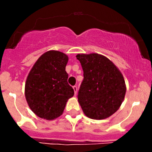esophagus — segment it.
<instances>
[{
    "label": "esophagus",
    "mask_w": 152,
    "mask_h": 152,
    "mask_svg": "<svg viewBox=\"0 0 152 152\" xmlns=\"http://www.w3.org/2000/svg\"><path fill=\"white\" fill-rule=\"evenodd\" d=\"M73 90H74V93H75V95H76V93H77V91H78L77 87H76V86H73Z\"/></svg>",
    "instance_id": "34e87169"
}]
</instances>
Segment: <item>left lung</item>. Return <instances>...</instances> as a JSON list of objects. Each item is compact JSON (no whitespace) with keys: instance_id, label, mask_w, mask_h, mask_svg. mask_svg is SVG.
Returning <instances> with one entry per match:
<instances>
[{"instance_id":"8db88e82","label":"left lung","mask_w":152,"mask_h":152,"mask_svg":"<svg viewBox=\"0 0 152 152\" xmlns=\"http://www.w3.org/2000/svg\"><path fill=\"white\" fill-rule=\"evenodd\" d=\"M76 58L84 71L78 102L87 117L103 120L121 105L126 87L124 76L111 60L99 53H79Z\"/></svg>"}]
</instances>
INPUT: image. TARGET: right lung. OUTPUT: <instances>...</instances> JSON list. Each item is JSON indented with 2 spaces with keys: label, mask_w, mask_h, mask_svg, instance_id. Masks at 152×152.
Masks as SVG:
<instances>
[{
  "label": "right lung",
  "mask_w": 152,
  "mask_h": 152,
  "mask_svg": "<svg viewBox=\"0 0 152 152\" xmlns=\"http://www.w3.org/2000/svg\"><path fill=\"white\" fill-rule=\"evenodd\" d=\"M67 54L50 50L41 55L31 69L25 84V96L31 111L52 121L62 115L74 91L67 83Z\"/></svg>",
  "instance_id": "1"
}]
</instances>
